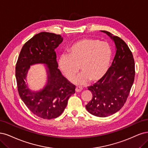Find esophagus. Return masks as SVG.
<instances>
[{"label":"esophagus","mask_w":148,"mask_h":148,"mask_svg":"<svg viewBox=\"0 0 148 148\" xmlns=\"http://www.w3.org/2000/svg\"><path fill=\"white\" fill-rule=\"evenodd\" d=\"M75 92H81L82 90V87H75Z\"/></svg>","instance_id":"obj_1"}]
</instances>
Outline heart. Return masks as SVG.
<instances>
[{
	"label": "heart",
	"mask_w": 148,
	"mask_h": 148,
	"mask_svg": "<svg viewBox=\"0 0 148 148\" xmlns=\"http://www.w3.org/2000/svg\"><path fill=\"white\" fill-rule=\"evenodd\" d=\"M112 59L110 45L98 39H82L73 44L69 55H62L58 65L69 80L75 77L80 68L82 73L74 82L79 85L99 82L106 75Z\"/></svg>",
	"instance_id": "obj_1"
}]
</instances>
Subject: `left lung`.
<instances>
[{"label":"left lung","instance_id":"left-lung-1","mask_svg":"<svg viewBox=\"0 0 148 148\" xmlns=\"http://www.w3.org/2000/svg\"><path fill=\"white\" fill-rule=\"evenodd\" d=\"M101 31L114 42L116 55L105 77L88 87L93 98L85 108L95 116L106 117L115 114L124 105L134 82L135 61L124 41L108 31Z\"/></svg>","mask_w":148,"mask_h":148}]
</instances>
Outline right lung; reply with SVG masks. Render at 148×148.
<instances>
[{
	"instance_id": "add662e5",
	"label": "right lung",
	"mask_w": 148,
	"mask_h": 148,
	"mask_svg": "<svg viewBox=\"0 0 148 148\" xmlns=\"http://www.w3.org/2000/svg\"><path fill=\"white\" fill-rule=\"evenodd\" d=\"M63 40L60 35L53 33L36 34L23 45L16 65L15 76L21 99L33 114L44 119L60 116L69 97L75 93V85L58 69L55 50ZM38 64H45L47 76L45 87L34 91L29 88L26 77L30 66Z\"/></svg>"
}]
</instances>
